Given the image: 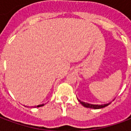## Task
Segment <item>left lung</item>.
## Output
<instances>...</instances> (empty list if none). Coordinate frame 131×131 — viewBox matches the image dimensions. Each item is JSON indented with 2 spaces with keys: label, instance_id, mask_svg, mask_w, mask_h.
Wrapping results in <instances>:
<instances>
[{
  "label": "left lung",
  "instance_id": "obj_1",
  "mask_svg": "<svg viewBox=\"0 0 131 131\" xmlns=\"http://www.w3.org/2000/svg\"><path fill=\"white\" fill-rule=\"evenodd\" d=\"M79 101L81 104H82L83 106H84L85 107H87V108H91V109H95V110H97V109H101V108H103V107H105L108 106L109 104L111 103H108V104H88V103H86V102H84L81 101L79 100Z\"/></svg>",
  "mask_w": 131,
  "mask_h": 131
}]
</instances>
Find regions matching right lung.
I'll list each match as a JSON object with an SVG mask.
<instances>
[{
  "label": "right lung",
  "mask_w": 131,
  "mask_h": 131,
  "mask_svg": "<svg viewBox=\"0 0 131 131\" xmlns=\"http://www.w3.org/2000/svg\"><path fill=\"white\" fill-rule=\"evenodd\" d=\"M44 105V104H40V105H38V106H34V107H42V106H43Z\"/></svg>",
  "instance_id": "obj_1"
}]
</instances>
